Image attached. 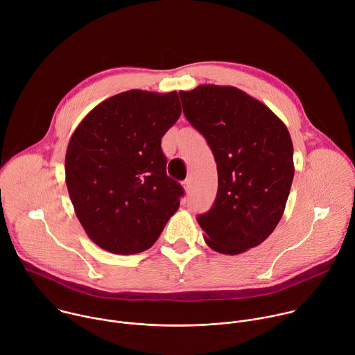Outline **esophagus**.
<instances>
[{
  "instance_id": "1",
  "label": "esophagus",
  "mask_w": 355,
  "mask_h": 355,
  "mask_svg": "<svg viewBox=\"0 0 355 355\" xmlns=\"http://www.w3.org/2000/svg\"><path fill=\"white\" fill-rule=\"evenodd\" d=\"M182 187H184V191H185L187 193H189L191 189H192V182H191V180H185V181L182 182Z\"/></svg>"
}]
</instances>
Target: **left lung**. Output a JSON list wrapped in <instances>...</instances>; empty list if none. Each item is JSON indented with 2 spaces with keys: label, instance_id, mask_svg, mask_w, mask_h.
Returning <instances> with one entry per match:
<instances>
[{
  "label": "left lung",
  "instance_id": "left-lung-1",
  "mask_svg": "<svg viewBox=\"0 0 355 355\" xmlns=\"http://www.w3.org/2000/svg\"><path fill=\"white\" fill-rule=\"evenodd\" d=\"M184 115L218 164L212 208L198 216L207 244L236 256L261 244L281 220L293 180V146L284 122L230 85L180 91Z\"/></svg>",
  "mask_w": 355,
  "mask_h": 355
}]
</instances>
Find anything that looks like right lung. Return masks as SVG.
Segmentation results:
<instances>
[{
    "instance_id": "add662e5",
    "label": "right lung",
    "mask_w": 355,
    "mask_h": 355,
    "mask_svg": "<svg viewBox=\"0 0 355 355\" xmlns=\"http://www.w3.org/2000/svg\"><path fill=\"white\" fill-rule=\"evenodd\" d=\"M177 91L130 89L98 104L66 151V184L88 237L114 254L156 243L180 208L182 187L167 177L162 137L178 121Z\"/></svg>"
}]
</instances>
